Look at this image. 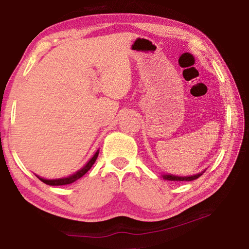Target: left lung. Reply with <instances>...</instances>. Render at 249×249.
<instances>
[{
    "instance_id": "obj_1",
    "label": "left lung",
    "mask_w": 249,
    "mask_h": 249,
    "mask_svg": "<svg viewBox=\"0 0 249 249\" xmlns=\"http://www.w3.org/2000/svg\"><path fill=\"white\" fill-rule=\"evenodd\" d=\"M204 171H202L197 175L188 176V177H178V176H174V175H162V177H163V179L169 180V181H192V180H196L199 178V177H201L202 175H203Z\"/></svg>"
}]
</instances>
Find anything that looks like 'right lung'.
<instances>
[{"instance_id":"obj_1","label":"right lung","mask_w":249,"mask_h":249,"mask_svg":"<svg viewBox=\"0 0 249 249\" xmlns=\"http://www.w3.org/2000/svg\"><path fill=\"white\" fill-rule=\"evenodd\" d=\"M99 156V150L96 151V153L94 154L93 157H92L89 161L87 162V165L84 166L83 168H81V169L78 170L75 174L71 175L69 177H65V178H60V179H53V180H48V179H44V178H40V177L37 176V178H38L40 181H43L44 183L46 184H49V185H64V184H70L74 182V181H77L78 179L81 178L82 176H84L87 174L88 171H89L91 169V167L93 166V163L95 162L96 158H98Z\"/></svg>"}]
</instances>
